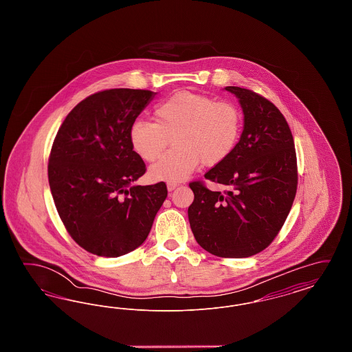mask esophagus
Instances as JSON below:
<instances>
[{
    "label": "esophagus",
    "instance_id": "obj_1",
    "mask_svg": "<svg viewBox=\"0 0 352 352\" xmlns=\"http://www.w3.org/2000/svg\"><path fill=\"white\" fill-rule=\"evenodd\" d=\"M177 187H178V184H174V182H168V191H173V190H175Z\"/></svg>",
    "mask_w": 352,
    "mask_h": 352
}]
</instances>
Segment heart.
I'll list each match as a JSON object with an SVG mask.
<instances>
[{
  "label": "heart",
  "mask_w": 352,
  "mask_h": 352,
  "mask_svg": "<svg viewBox=\"0 0 352 352\" xmlns=\"http://www.w3.org/2000/svg\"><path fill=\"white\" fill-rule=\"evenodd\" d=\"M155 121L137 120L129 131L133 151L146 162L157 160L173 137L174 149L155 162L149 175L154 181L179 182L199 165L215 166L234 153L244 125L241 109L232 101L177 92L158 102Z\"/></svg>",
  "instance_id": "obj_1"
}]
</instances>
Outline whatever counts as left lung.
Masks as SVG:
<instances>
[{
  "label": "left lung",
  "instance_id": "8db88e82",
  "mask_svg": "<svg viewBox=\"0 0 352 352\" xmlns=\"http://www.w3.org/2000/svg\"><path fill=\"white\" fill-rule=\"evenodd\" d=\"M244 112L234 153L204 178L227 190L192 181L188 221L198 244L219 257L240 258L264 251L284 226L297 192L293 134L280 109L252 89L226 87Z\"/></svg>",
  "mask_w": 352,
  "mask_h": 352
}]
</instances>
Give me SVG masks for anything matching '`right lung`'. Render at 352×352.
I'll use <instances>...</instances> for the list:
<instances>
[{
    "mask_svg": "<svg viewBox=\"0 0 352 352\" xmlns=\"http://www.w3.org/2000/svg\"><path fill=\"white\" fill-rule=\"evenodd\" d=\"M155 94L113 88L80 101L62 122L49 157L56 211L74 241L118 257L140 247L168 197L165 182L131 186L145 174L129 131Z\"/></svg>",
    "mask_w": 352,
    "mask_h": 352,
    "instance_id": "add662e5",
    "label": "right lung"
}]
</instances>
